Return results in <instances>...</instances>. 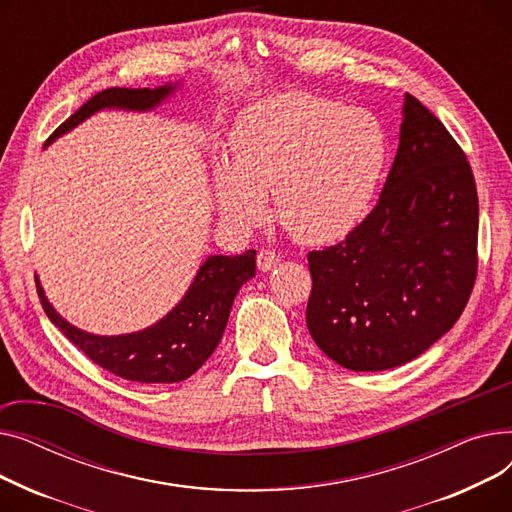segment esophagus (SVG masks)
I'll return each mask as SVG.
<instances>
[{
  "label": "esophagus",
  "mask_w": 512,
  "mask_h": 512,
  "mask_svg": "<svg viewBox=\"0 0 512 512\" xmlns=\"http://www.w3.org/2000/svg\"><path fill=\"white\" fill-rule=\"evenodd\" d=\"M278 263H280V255H276L274 251H270V249L259 251V255H257L259 272H270V270H274Z\"/></svg>",
  "instance_id": "34e87169"
}]
</instances>
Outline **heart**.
<instances>
[{"label":"heart","instance_id":"b5f03b06","mask_svg":"<svg viewBox=\"0 0 512 512\" xmlns=\"http://www.w3.org/2000/svg\"><path fill=\"white\" fill-rule=\"evenodd\" d=\"M384 164V130L369 112L282 93L236 120L230 159H213V199L224 220L251 228L272 191L274 218L297 240L321 245L359 226Z\"/></svg>","mask_w":512,"mask_h":512}]
</instances>
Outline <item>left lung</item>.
<instances>
[{"instance_id": "1", "label": "left lung", "mask_w": 512, "mask_h": 512, "mask_svg": "<svg viewBox=\"0 0 512 512\" xmlns=\"http://www.w3.org/2000/svg\"><path fill=\"white\" fill-rule=\"evenodd\" d=\"M477 228L465 153L407 93L378 205L338 245L307 257V328L315 344L353 371H384L423 355L469 301Z\"/></svg>"}]
</instances>
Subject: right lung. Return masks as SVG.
Returning a JSON list of instances; mask_svg holds the SVG:
<instances>
[{"label":"right lung","mask_w":512,"mask_h":512,"mask_svg":"<svg viewBox=\"0 0 512 512\" xmlns=\"http://www.w3.org/2000/svg\"><path fill=\"white\" fill-rule=\"evenodd\" d=\"M180 87L182 80L155 89H105L53 132L47 145L103 110L153 112ZM255 255L253 249L234 257L209 255L184 297L164 317L143 330L118 336H99L72 326L49 303L39 278L37 290L51 324L93 363L130 382L176 384L191 378L220 344L238 290L255 278Z\"/></svg>","instance_id":"add662e5"}]
</instances>
